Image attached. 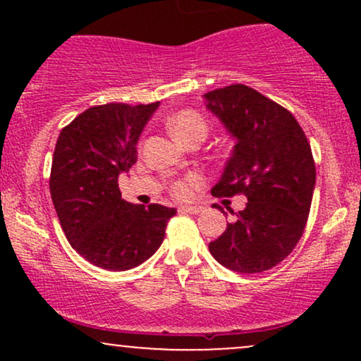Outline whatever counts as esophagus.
I'll use <instances>...</instances> for the list:
<instances>
[{
    "label": "esophagus",
    "mask_w": 361,
    "mask_h": 361,
    "mask_svg": "<svg viewBox=\"0 0 361 361\" xmlns=\"http://www.w3.org/2000/svg\"><path fill=\"white\" fill-rule=\"evenodd\" d=\"M181 210H183V212H186V214L197 215V214H200L204 209H202L200 205H183V207H181Z\"/></svg>",
    "instance_id": "34e87169"
}]
</instances>
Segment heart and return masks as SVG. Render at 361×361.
Wrapping results in <instances>:
<instances>
[{"mask_svg":"<svg viewBox=\"0 0 361 361\" xmlns=\"http://www.w3.org/2000/svg\"><path fill=\"white\" fill-rule=\"evenodd\" d=\"M169 130L175 135L178 142H185L186 139L193 137V135H204L207 134V123L200 114L193 110H183L176 114L175 117L169 120ZM200 183L198 176H188L186 180H180L173 185V195L178 198H188Z\"/></svg>","mask_w":361,"mask_h":361,"instance_id":"1","label":"heart"}]
</instances>
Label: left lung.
<instances>
[{
	"instance_id": "obj_1",
	"label": "left lung",
	"mask_w": 361,
	"mask_h": 361,
	"mask_svg": "<svg viewBox=\"0 0 361 361\" xmlns=\"http://www.w3.org/2000/svg\"><path fill=\"white\" fill-rule=\"evenodd\" d=\"M204 103L235 140L210 192L247 198L246 207L209 244L210 255L227 270L267 271L293 251L307 224L316 186L307 137L288 110L250 86L209 91Z\"/></svg>"
}]
</instances>
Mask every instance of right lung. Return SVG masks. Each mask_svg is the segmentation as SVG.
<instances>
[{"mask_svg":"<svg viewBox=\"0 0 361 361\" xmlns=\"http://www.w3.org/2000/svg\"><path fill=\"white\" fill-rule=\"evenodd\" d=\"M157 106H91L62 128L54 149L49 186L62 231L74 251L103 270L126 271L151 258L176 214L159 204H128L118 188Z\"/></svg>","mask_w":361,"mask_h":361,"instance_id":"obj_1","label":"right lung"}]
</instances>
